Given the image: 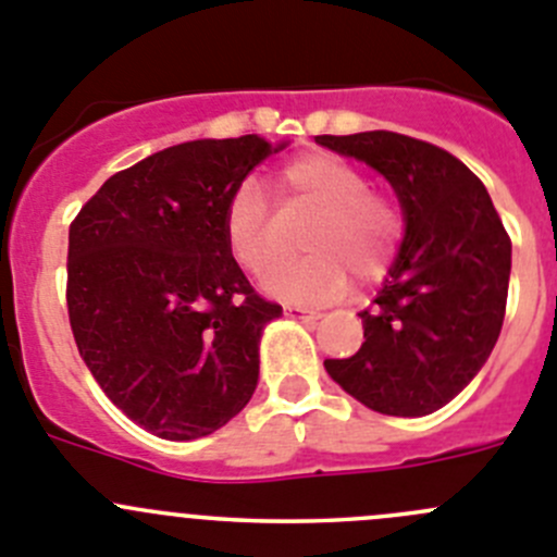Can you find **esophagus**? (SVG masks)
<instances>
[{"instance_id": "34e87169", "label": "esophagus", "mask_w": 557, "mask_h": 557, "mask_svg": "<svg viewBox=\"0 0 557 557\" xmlns=\"http://www.w3.org/2000/svg\"><path fill=\"white\" fill-rule=\"evenodd\" d=\"M283 313L288 315V319H305V321H315L319 319V310H310V308H299V305H285Z\"/></svg>"}]
</instances>
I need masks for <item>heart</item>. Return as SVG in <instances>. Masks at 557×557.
I'll list each match as a JSON object with an SVG mask.
<instances>
[{"instance_id":"heart-1","label":"heart","mask_w":557,"mask_h":557,"mask_svg":"<svg viewBox=\"0 0 557 557\" xmlns=\"http://www.w3.org/2000/svg\"><path fill=\"white\" fill-rule=\"evenodd\" d=\"M371 181L341 156L313 150L288 161L277 173L280 202L308 208L313 216L302 231L308 255L283 261L263 274V290L283 302L319 305L349 288V274L373 283L387 272L404 236V211L396 197L368 189ZM227 252L242 269L261 274L277 258V233L267 195L244 181L222 211Z\"/></svg>"}]
</instances>
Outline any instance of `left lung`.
I'll return each mask as SVG.
<instances>
[{
  "mask_svg": "<svg viewBox=\"0 0 557 557\" xmlns=\"http://www.w3.org/2000/svg\"><path fill=\"white\" fill-rule=\"evenodd\" d=\"M315 143L379 170L407 220L389 280L360 313L366 343L349 360H324L326 373L373 412H436L495 349L511 238L486 186L448 150L396 132L321 134Z\"/></svg>",
  "mask_w": 557,
  "mask_h": 557,
  "instance_id": "1",
  "label": "left lung"
}]
</instances>
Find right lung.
<instances>
[{"label":"right lung","instance_id":"right-lung-1","mask_svg":"<svg viewBox=\"0 0 557 557\" xmlns=\"http://www.w3.org/2000/svg\"><path fill=\"white\" fill-rule=\"evenodd\" d=\"M280 148L258 134L173 145L114 173L71 222L76 349L109 401L161 440L211 434L252 398L261 332L283 308L233 261L222 211Z\"/></svg>","mask_w":557,"mask_h":557}]
</instances>
